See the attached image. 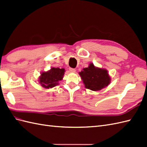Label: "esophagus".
Wrapping results in <instances>:
<instances>
[{"mask_svg": "<svg viewBox=\"0 0 147 147\" xmlns=\"http://www.w3.org/2000/svg\"><path fill=\"white\" fill-rule=\"evenodd\" d=\"M69 71H70V72L74 73L75 71H76V69H73V68H69Z\"/></svg>", "mask_w": 147, "mask_h": 147, "instance_id": "34e87169", "label": "esophagus"}]
</instances>
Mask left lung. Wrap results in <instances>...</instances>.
<instances>
[{"instance_id": "left-lung-1", "label": "left lung", "mask_w": 147, "mask_h": 147, "mask_svg": "<svg viewBox=\"0 0 147 147\" xmlns=\"http://www.w3.org/2000/svg\"><path fill=\"white\" fill-rule=\"evenodd\" d=\"M85 87L93 91H98L108 86L110 82V77L106 69L94 66L91 63L87 68L79 72Z\"/></svg>"}]
</instances>
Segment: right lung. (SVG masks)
Instances as JSON below:
<instances>
[{"label":"right lung","mask_w":147,"mask_h":147,"mask_svg":"<svg viewBox=\"0 0 147 147\" xmlns=\"http://www.w3.org/2000/svg\"><path fill=\"white\" fill-rule=\"evenodd\" d=\"M64 74V69L52 67L49 71L41 74L40 77H39V83L44 88H52L59 85V82L62 80Z\"/></svg>","instance_id":"1"}]
</instances>
